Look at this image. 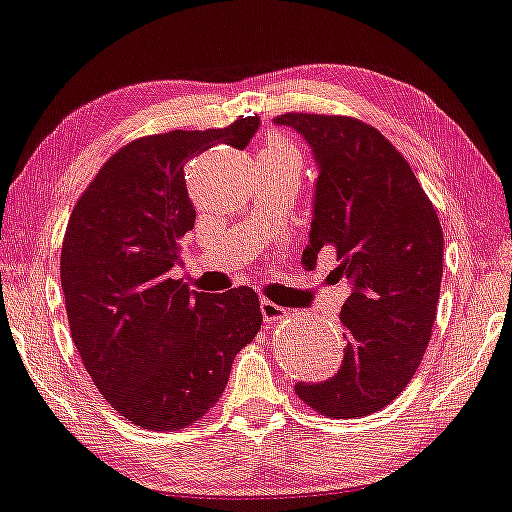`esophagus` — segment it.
<instances>
[{
  "label": "esophagus",
  "instance_id": "34e87169",
  "mask_svg": "<svg viewBox=\"0 0 512 512\" xmlns=\"http://www.w3.org/2000/svg\"><path fill=\"white\" fill-rule=\"evenodd\" d=\"M260 312H263V318L269 323H276V321H281V318L287 316L285 307L272 303L269 298H263V301H260Z\"/></svg>",
  "mask_w": 512,
  "mask_h": 512
}]
</instances>
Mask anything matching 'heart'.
<instances>
[{"instance_id":"heart-1","label":"heart","mask_w":512,"mask_h":512,"mask_svg":"<svg viewBox=\"0 0 512 512\" xmlns=\"http://www.w3.org/2000/svg\"><path fill=\"white\" fill-rule=\"evenodd\" d=\"M260 153H267V156H294L298 158V149L292 140H287L281 133H274V136H269L265 147Z\"/></svg>"}]
</instances>
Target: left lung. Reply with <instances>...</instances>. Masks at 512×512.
Returning a JSON list of instances; mask_svg holds the SVG:
<instances>
[{
	"instance_id": "8db88e82",
	"label": "left lung",
	"mask_w": 512,
	"mask_h": 512,
	"mask_svg": "<svg viewBox=\"0 0 512 512\" xmlns=\"http://www.w3.org/2000/svg\"><path fill=\"white\" fill-rule=\"evenodd\" d=\"M318 162L314 220L303 263L336 252L352 283L341 310L343 363L332 379L296 383L312 410L368 417L399 397L432 336L443 274V231L401 151L372 124L323 113H283Z\"/></svg>"
}]
</instances>
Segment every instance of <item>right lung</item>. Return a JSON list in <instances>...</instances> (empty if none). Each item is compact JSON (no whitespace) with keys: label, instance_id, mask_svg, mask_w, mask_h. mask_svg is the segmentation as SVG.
<instances>
[{"label":"right lung","instance_id":"add662e5","mask_svg":"<svg viewBox=\"0 0 512 512\" xmlns=\"http://www.w3.org/2000/svg\"><path fill=\"white\" fill-rule=\"evenodd\" d=\"M258 124V115H240L225 129L127 142L66 225L60 274L71 339L102 397L144 430L205 417L263 323L252 287L205 294L171 278L196 223L185 165L214 144L245 149Z\"/></svg>","mask_w":512,"mask_h":512}]
</instances>
